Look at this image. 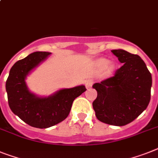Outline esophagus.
Returning a JSON list of instances; mask_svg holds the SVG:
<instances>
[{
    "instance_id": "esophagus-1",
    "label": "esophagus",
    "mask_w": 158,
    "mask_h": 158,
    "mask_svg": "<svg viewBox=\"0 0 158 158\" xmlns=\"http://www.w3.org/2000/svg\"><path fill=\"white\" fill-rule=\"evenodd\" d=\"M92 85H93V81L92 80H86L85 81V86H86L87 89L90 88L91 86H92Z\"/></svg>"
}]
</instances>
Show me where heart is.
<instances>
[{
	"instance_id": "obj_1",
	"label": "heart",
	"mask_w": 158,
	"mask_h": 158,
	"mask_svg": "<svg viewBox=\"0 0 158 158\" xmlns=\"http://www.w3.org/2000/svg\"><path fill=\"white\" fill-rule=\"evenodd\" d=\"M108 62L109 61L106 59H99L96 62V64L99 69H102L105 68L106 73L110 74L114 70V64L112 63H108Z\"/></svg>"
}]
</instances>
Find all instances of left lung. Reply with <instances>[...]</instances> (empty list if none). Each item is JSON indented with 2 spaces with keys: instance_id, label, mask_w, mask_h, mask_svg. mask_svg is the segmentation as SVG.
Masks as SVG:
<instances>
[{
  "instance_id": "left-lung-1",
  "label": "left lung",
  "mask_w": 158,
  "mask_h": 158,
  "mask_svg": "<svg viewBox=\"0 0 158 158\" xmlns=\"http://www.w3.org/2000/svg\"><path fill=\"white\" fill-rule=\"evenodd\" d=\"M111 52L123 63L114 77L95 83L98 96L93 102L96 117L102 123L124 126L137 118L148 106L152 76L144 60L123 49Z\"/></svg>"
}]
</instances>
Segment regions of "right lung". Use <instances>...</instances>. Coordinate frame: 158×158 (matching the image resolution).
<instances>
[{"instance_id":"right-lung-1","label":"right lung","mask_w":158,"mask_h":158,"mask_svg":"<svg viewBox=\"0 0 158 158\" xmlns=\"http://www.w3.org/2000/svg\"><path fill=\"white\" fill-rule=\"evenodd\" d=\"M51 55L36 52L17 61L10 71L6 84L8 102L14 114L38 128H48L67 118L74 99L86 90L84 85L61 89L48 97H40L27 87V77Z\"/></svg>"}]
</instances>
